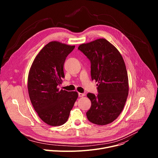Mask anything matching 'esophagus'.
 Masks as SVG:
<instances>
[{
  "instance_id": "34e87169",
  "label": "esophagus",
  "mask_w": 158,
  "mask_h": 158,
  "mask_svg": "<svg viewBox=\"0 0 158 158\" xmlns=\"http://www.w3.org/2000/svg\"><path fill=\"white\" fill-rule=\"evenodd\" d=\"M84 96H85V94H84V93H79V97H80V98H81V97H84Z\"/></svg>"
}]
</instances>
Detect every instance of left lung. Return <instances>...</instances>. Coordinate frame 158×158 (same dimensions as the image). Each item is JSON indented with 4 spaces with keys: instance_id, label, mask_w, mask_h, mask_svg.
<instances>
[{
    "instance_id": "obj_1",
    "label": "left lung",
    "mask_w": 158,
    "mask_h": 158,
    "mask_svg": "<svg viewBox=\"0 0 158 158\" xmlns=\"http://www.w3.org/2000/svg\"><path fill=\"white\" fill-rule=\"evenodd\" d=\"M78 49L91 61V77L98 86V96L87 94L91 101L87 118L97 125L111 123L121 113L129 93L124 59L116 48L103 38L82 44Z\"/></svg>"
}]
</instances>
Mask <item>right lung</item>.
Masks as SVG:
<instances>
[{
	"label": "right lung",
	"mask_w": 158,
	"mask_h": 158,
	"mask_svg": "<svg viewBox=\"0 0 158 158\" xmlns=\"http://www.w3.org/2000/svg\"><path fill=\"white\" fill-rule=\"evenodd\" d=\"M74 48L58 41L49 42L36 56L29 72L27 89L31 103L41 120L51 126L66 123L78 98L76 91L57 87L64 77L65 58Z\"/></svg>",
	"instance_id": "obj_1"
}]
</instances>
